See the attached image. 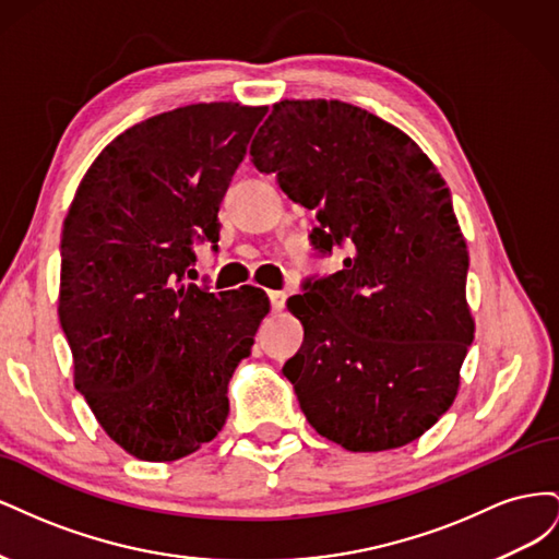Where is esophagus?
<instances>
[{
    "mask_svg": "<svg viewBox=\"0 0 559 559\" xmlns=\"http://www.w3.org/2000/svg\"><path fill=\"white\" fill-rule=\"evenodd\" d=\"M267 298H270V306H273V310H282L284 302H286V294L284 292H267Z\"/></svg>",
    "mask_w": 559,
    "mask_h": 559,
    "instance_id": "obj_1",
    "label": "esophagus"
}]
</instances>
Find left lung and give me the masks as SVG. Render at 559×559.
Masks as SVG:
<instances>
[{"mask_svg":"<svg viewBox=\"0 0 559 559\" xmlns=\"http://www.w3.org/2000/svg\"><path fill=\"white\" fill-rule=\"evenodd\" d=\"M249 154L314 210V249L349 247L343 270L286 302L306 331L282 368L300 411L349 452L415 441L452 405L473 343L443 177L403 130L337 99L277 103Z\"/></svg>","mask_w":559,"mask_h":559,"instance_id":"obj_1","label":"left lung"}]
</instances>
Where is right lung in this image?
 Returning <instances> with one entry per match:
<instances>
[{
  "mask_svg": "<svg viewBox=\"0 0 559 559\" xmlns=\"http://www.w3.org/2000/svg\"><path fill=\"white\" fill-rule=\"evenodd\" d=\"M267 107L189 105L103 148L60 242V326L74 386L114 443L175 462L224 429L228 382L267 314L257 286L186 282L193 245L218 240V205Z\"/></svg>",
  "mask_w": 559,
  "mask_h": 559,
  "instance_id": "add662e5",
  "label": "right lung"
}]
</instances>
